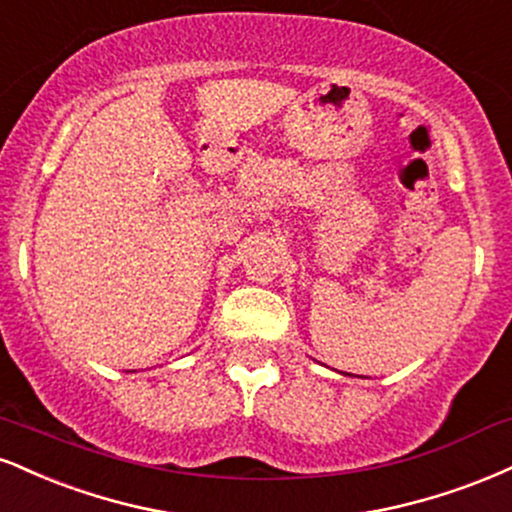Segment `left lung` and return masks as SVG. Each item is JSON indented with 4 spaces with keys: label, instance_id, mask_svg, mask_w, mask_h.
Wrapping results in <instances>:
<instances>
[{
    "label": "left lung",
    "instance_id": "1",
    "mask_svg": "<svg viewBox=\"0 0 512 512\" xmlns=\"http://www.w3.org/2000/svg\"><path fill=\"white\" fill-rule=\"evenodd\" d=\"M348 377H350V374H348Z\"/></svg>",
    "mask_w": 512,
    "mask_h": 512
}]
</instances>
